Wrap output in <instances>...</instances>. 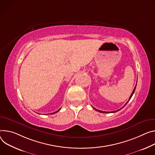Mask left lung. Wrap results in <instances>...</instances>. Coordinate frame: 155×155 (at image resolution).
<instances>
[{
	"label": "left lung",
	"mask_w": 155,
	"mask_h": 155,
	"mask_svg": "<svg viewBox=\"0 0 155 155\" xmlns=\"http://www.w3.org/2000/svg\"><path fill=\"white\" fill-rule=\"evenodd\" d=\"M137 85V84H136ZM136 86L137 85H135V88H134V90H133V91H132V94H131V95H130V97H129V101L131 99V97H132V95L134 94V92H135V88H136ZM128 101L125 104V105L122 107H121L120 109H119V110H115V111H112V112H106V111H103V110H97V109H95V108H94L96 110H97V111H98V112H102V113H111V112H117V111H118V110H120L121 109H122L127 104V103H128Z\"/></svg>",
	"instance_id": "1"
}]
</instances>
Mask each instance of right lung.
Returning <instances> with one entry per match:
<instances>
[{
  "label": "right lung",
  "instance_id": "obj_1",
  "mask_svg": "<svg viewBox=\"0 0 155 155\" xmlns=\"http://www.w3.org/2000/svg\"><path fill=\"white\" fill-rule=\"evenodd\" d=\"M60 109H59V110H57V111H55V112H53V113H51V114H55V113H56V112H58V111H59V110H60Z\"/></svg>",
  "mask_w": 155,
  "mask_h": 155
}]
</instances>
